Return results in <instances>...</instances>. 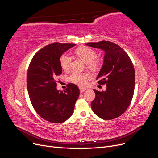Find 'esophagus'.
I'll list each match as a JSON object with an SVG mask.
<instances>
[{"instance_id":"1","label":"esophagus","mask_w":158,"mask_h":158,"mask_svg":"<svg viewBox=\"0 0 158 158\" xmlns=\"http://www.w3.org/2000/svg\"><path fill=\"white\" fill-rule=\"evenodd\" d=\"M86 89V88H80V93H82V92H84V91Z\"/></svg>"}]
</instances>
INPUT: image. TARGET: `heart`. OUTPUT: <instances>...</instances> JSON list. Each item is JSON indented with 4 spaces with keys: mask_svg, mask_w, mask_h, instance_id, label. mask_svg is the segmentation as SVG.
<instances>
[{
    "mask_svg": "<svg viewBox=\"0 0 158 158\" xmlns=\"http://www.w3.org/2000/svg\"><path fill=\"white\" fill-rule=\"evenodd\" d=\"M75 53L82 59L85 64H89L90 67L95 68L97 66V62L95 60L96 58L95 52L87 47H81L75 51ZM71 58L67 54H64L60 58V64L64 70H69L70 66ZM89 76L86 74L74 73L72 74L70 79L72 82L80 86H84L86 84V81Z\"/></svg>",
    "mask_w": 158,
    "mask_h": 158,
    "instance_id": "obj_1",
    "label": "heart"
}]
</instances>
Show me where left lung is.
<instances>
[{"instance_id":"1","label":"left lung","mask_w":158,"mask_h":158,"mask_svg":"<svg viewBox=\"0 0 158 158\" xmlns=\"http://www.w3.org/2000/svg\"><path fill=\"white\" fill-rule=\"evenodd\" d=\"M85 45L105 52L96 80L100 84H106L107 89L102 92L94 89L92 111L104 120L115 118L125 112L132 101L135 85L133 64L127 52L114 43L102 41Z\"/></svg>"}]
</instances>
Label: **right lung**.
Returning a JSON list of instances; mask_svg holds the SVG:
<instances>
[{"mask_svg": "<svg viewBox=\"0 0 158 158\" xmlns=\"http://www.w3.org/2000/svg\"><path fill=\"white\" fill-rule=\"evenodd\" d=\"M75 45L60 43L47 45L33 56L28 68L27 88L32 106L41 117L51 123H63L69 118L79 97L77 85L69 84L66 90H58L55 81L63 72L60 56Z\"/></svg>", "mask_w": 158, "mask_h": 158, "instance_id": "obj_1", "label": "right lung"}]
</instances>
